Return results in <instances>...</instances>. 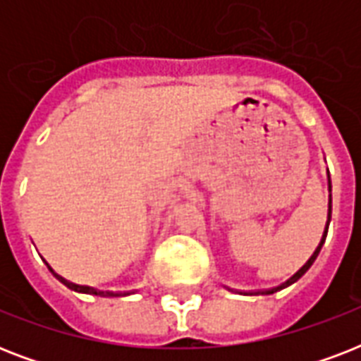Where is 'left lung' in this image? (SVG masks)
<instances>
[{
  "label": "left lung",
  "mask_w": 361,
  "mask_h": 361,
  "mask_svg": "<svg viewBox=\"0 0 361 361\" xmlns=\"http://www.w3.org/2000/svg\"><path fill=\"white\" fill-rule=\"evenodd\" d=\"M330 219H331V200H330V215H328V225H330ZM326 236H328V226H326V231H324V236H322V240H320L319 247H317V249H314V252H313V255H311V258H309L307 262L303 264L302 268L298 269L296 274L292 275L290 279H286V281H285V283H283V285H279V286H274V288H268V290H262V294H274V292L281 290V288H285V286L292 285V283H296V281H298V279H300V277H302V275H303V274H305V271H307V269H309V268H311V264H313V262H314V258L319 257V252H320V249H322V243H324Z\"/></svg>",
  "instance_id": "8db88e82"
}]
</instances>
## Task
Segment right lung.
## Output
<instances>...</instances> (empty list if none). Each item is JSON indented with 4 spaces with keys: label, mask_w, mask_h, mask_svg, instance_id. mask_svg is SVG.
Here are the masks:
<instances>
[{
    "label": "right lung",
    "mask_w": 361,
    "mask_h": 361,
    "mask_svg": "<svg viewBox=\"0 0 361 361\" xmlns=\"http://www.w3.org/2000/svg\"><path fill=\"white\" fill-rule=\"evenodd\" d=\"M48 269L52 271V268L48 266ZM54 274V271H52ZM56 277H58L61 283H63L65 286H69V288H73V290L76 292H86V294H95V296H120V294H112V292H103V290H97V288H93V286H86V285H75V283H71V281L63 279V277H59L58 274H54Z\"/></svg>",
    "instance_id": "right-lung-1"
}]
</instances>
